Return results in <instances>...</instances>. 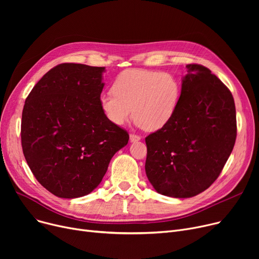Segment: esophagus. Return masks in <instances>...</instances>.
<instances>
[{"instance_id": "obj_1", "label": "esophagus", "mask_w": 259, "mask_h": 259, "mask_svg": "<svg viewBox=\"0 0 259 259\" xmlns=\"http://www.w3.org/2000/svg\"><path fill=\"white\" fill-rule=\"evenodd\" d=\"M141 140V137H139V135L134 134V133H131L130 134V142L133 143V142H138Z\"/></svg>"}]
</instances>
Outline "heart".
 <instances>
[{"mask_svg":"<svg viewBox=\"0 0 259 259\" xmlns=\"http://www.w3.org/2000/svg\"><path fill=\"white\" fill-rule=\"evenodd\" d=\"M180 94L179 80L170 73L128 69L116 76L112 92L101 95L100 107L116 126H124L133 114L139 126L155 131L173 117Z\"/></svg>","mask_w":259,"mask_h":259,"instance_id":"b5f03b06","label":"heart"}]
</instances>
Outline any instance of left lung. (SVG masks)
<instances>
[{
    "label": "left lung",
    "mask_w": 259,
    "mask_h": 259,
    "mask_svg": "<svg viewBox=\"0 0 259 259\" xmlns=\"http://www.w3.org/2000/svg\"><path fill=\"white\" fill-rule=\"evenodd\" d=\"M173 117L146 138V174L156 192L195 196L219 178L236 140L232 93L207 67L187 65Z\"/></svg>",
    "instance_id": "8db88e82"
}]
</instances>
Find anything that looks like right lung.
<instances>
[{"mask_svg":"<svg viewBox=\"0 0 259 259\" xmlns=\"http://www.w3.org/2000/svg\"><path fill=\"white\" fill-rule=\"evenodd\" d=\"M105 67L64 63L50 69L27 97L21 140L36 181L62 198L97 188L112 156L128 144L126 130L100 107Z\"/></svg>","mask_w":259,"mask_h":259,"instance_id":"right-lung-1","label":"right lung"}]
</instances>
